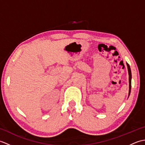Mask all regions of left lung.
<instances>
[{
  "instance_id": "8db88e82",
  "label": "left lung",
  "mask_w": 145,
  "mask_h": 145,
  "mask_svg": "<svg viewBox=\"0 0 145 145\" xmlns=\"http://www.w3.org/2000/svg\"><path fill=\"white\" fill-rule=\"evenodd\" d=\"M127 65L128 67V75H129V94L130 95V92H131V72L130 65L128 63H127Z\"/></svg>"
}]
</instances>
